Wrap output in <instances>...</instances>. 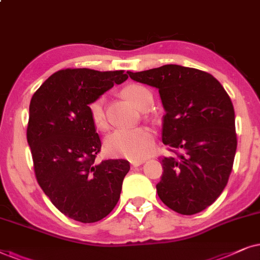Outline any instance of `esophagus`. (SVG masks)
<instances>
[{"mask_svg":"<svg viewBox=\"0 0 260 260\" xmlns=\"http://www.w3.org/2000/svg\"><path fill=\"white\" fill-rule=\"evenodd\" d=\"M141 164H143V161H133L132 164H131V168H132V169L138 168V166L141 165Z\"/></svg>","mask_w":260,"mask_h":260,"instance_id":"34e87169","label":"esophagus"}]
</instances>
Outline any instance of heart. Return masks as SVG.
<instances>
[{
	"instance_id": "1",
	"label": "heart",
	"mask_w": 260,
	"mask_h": 260,
	"mask_svg": "<svg viewBox=\"0 0 260 260\" xmlns=\"http://www.w3.org/2000/svg\"><path fill=\"white\" fill-rule=\"evenodd\" d=\"M121 95L131 105L141 109L151 102V92L140 84H128L121 90ZM90 119L98 129H105L107 119L105 114V99L96 98L88 105ZM106 151L113 157H121L133 161L143 160L153 151L154 134L151 128L139 126L119 128L110 133L105 140Z\"/></svg>"
}]
</instances>
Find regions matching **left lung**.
<instances>
[{
  "label": "left lung",
  "instance_id": "left-lung-1",
  "mask_svg": "<svg viewBox=\"0 0 260 260\" xmlns=\"http://www.w3.org/2000/svg\"><path fill=\"white\" fill-rule=\"evenodd\" d=\"M128 75L157 88L165 109L161 140L176 155L161 157L159 199L183 215L202 212L223 191L233 168L238 141L230 96L208 72L181 65Z\"/></svg>",
  "mask_w": 260,
  "mask_h": 260
}]
</instances>
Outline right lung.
Instances as JSON below:
<instances>
[{
    "label": "right lung",
    "instance_id": "add662e5",
    "mask_svg": "<svg viewBox=\"0 0 260 260\" xmlns=\"http://www.w3.org/2000/svg\"><path fill=\"white\" fill-rule=\"evenodd\" d=\"M127 74L65 69L50 76L30 100L27 141L37 181L55 208L79 222H96L112 212L129 171L124 159L95 161L101 140L88 110Z\"/></svg>",
    "mask_w": 260,
    "mask_h": 260
}]
</instances>
